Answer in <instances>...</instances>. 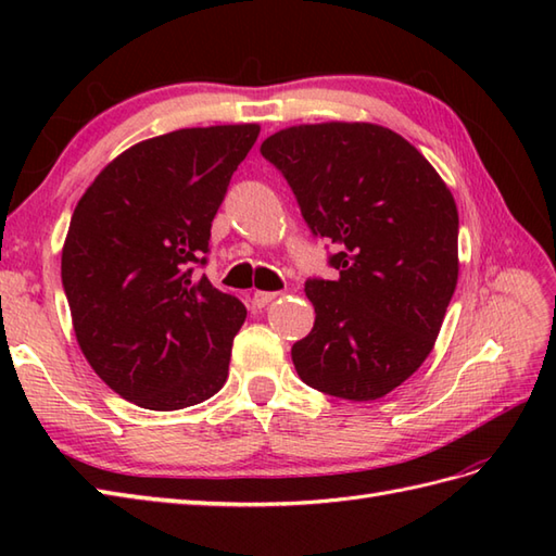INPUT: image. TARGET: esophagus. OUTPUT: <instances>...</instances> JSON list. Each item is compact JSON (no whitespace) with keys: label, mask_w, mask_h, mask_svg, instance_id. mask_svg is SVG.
<instances>
[{"label":"esophagus","mask_w":556,"mask_h":556,"mask_svg":"<svg viewBox=\"0 0 556 556\" xmlns=\"http://www.w3.org/2000/svg\"><path fill=\"white\" fill-rule=\"evenodd\" d=\"M277 299H279V291H255L253 293V303L257 305V308H265V305H269Z\"/></svg>","instance_id":"34e87169"}]
</instances>
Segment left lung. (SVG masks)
Returning <instances> with one entry per match:
<instances>
[{"label": "left lung", "instance_id": "1", "mask_svg": "<svg viewBox=\"0 0 556 556\" xmlns=\"http://www.w3.org/2000/svg\"><path fill=\"white\" fill-rule=\"evenodd\" d=\"M285 174L339 277L308 279L311 334L291 349L301 380L375 401L430 356L458 279V212L432 164L392 128L289 126L260 146Z\"/></svg>", "mask_w": 556, "mask_h": 556}]
</instances>
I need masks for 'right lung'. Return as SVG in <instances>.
<instances>
[{
  "label": "right lung",
  "mask_w": 556,
  "mask_h": 556,
  "mask_svg": "<svg viewBox=\"0 0 556 556\" xmlns=\"http://www.w3.org/2000/svg\"><path fill=\"white\" fill-rule=\"evenodd\" d=\"M257 124L179 128L124 150L88 186L62 248L83 356L122 399L179 410L227 382L245 305L193 265Z\"/></svg>",
  "instance_id": "1"
}]
</instances>
